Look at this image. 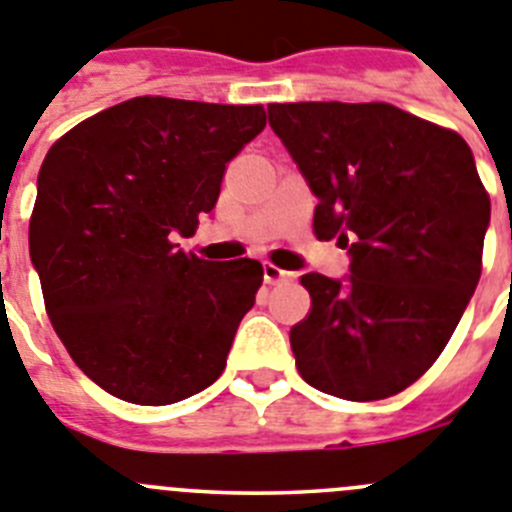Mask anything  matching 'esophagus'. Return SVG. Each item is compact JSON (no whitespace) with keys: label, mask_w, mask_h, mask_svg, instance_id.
<instances>
[{"label":"esophagus","mask_w":512,"mask_h":512,"mask_svg":"<svg viewBox=\"0 0 512 512\" xmlns=\"http://www.w3.org/2000/svg\"><path fill=\"white\" fill-rule=\"evenodd\" d=\"M262 278H265L267 285H280V283H285V280L293 278V273H288V270H283V267L273 265V262H265V265H262Z\"/></svg>","instance_id":"34e87169"}]
</instances>
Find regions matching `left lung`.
I'll return each mask as SVG.
<instances>
[{
  "instance_id": "1",
  "label": "left lung",
  "mask_w": 512,
  "mask_h": 512,
  "mask_svg": "<svg viewBox=\"0 0 512 512\" xmlns=\"http://www.w3.org/2000/svg\"><path fill=\"white\" fill-rule=\"evenodd\" d=\"M267 117L319 199L313 234L352 255L344 283L301 278L298 372L357 403L398 395L444 352L480 280L490 196L472 150L385 101L270 104Z\"/></svg>"
}]
</instances>
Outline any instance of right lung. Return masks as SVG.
Instances as JSON below:
<instances>
[{"instance_id": "right-lung-1", "label": "right lung", "mask_w": 512, "mask_h": 512, "mask_svg": "<svg viewBox=\"0 0 512 512\" xmlns=\"http://www.w3.org/2000/svg\"><path fill=\"white\" fill-rule=\"evenodd\" d=\"M262 104L135 96L55 140L38 176L30 257L45 311L86 377L170 405L209 388L262 285L257 260L178 250L219 199Z\"/></svg>"}]
</instances>
